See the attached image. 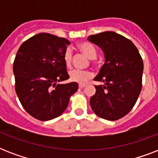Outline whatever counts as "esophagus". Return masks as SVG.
<instances>
[{"label":"esophagus","instance_id":"esophagus-1","mask_svg":"<svg viewBox=\"0 0 158 158\" xmlns=\"http://www.w3.org/2000/svg\"><path fill=\"white\" fill-rule=\"evenodd\" d=\"M85 86H86V84H79V87L80 88V89H84Z\"/></svg>","mask_w":158,"mask_h":158}]
</instances>
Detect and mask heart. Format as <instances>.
<instances>
[{
	"label": "heart",
	"instance_id": "1",
	"mask_svg": "<svg viewBox=\"0 0 158 158\" xmlns=\"http://www.w3.org/2000/svg\"><path fill=\"white\" fill-rule=\"evenodd\" d=\"M79 48L82 52L90 59H95L97 57V50L94 46L90 43H82L79 45ZM63 59L65 65L67 67H70L72 64V60H73V54H72L71 49L67 48L63 56ZM94 76V74L89 70H80V69H73L69 72V78L70 80L73 82H76L79 84H85L92 79Z\"/></svg>",
	"mask_w": 158,
	"mask_h": 158
}]
</instances>
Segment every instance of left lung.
<instances>
[{
  "instance_id": "8db88e82",
  "label": "left lung",
  "mask_w": 158,
  "mask_h": 158,
  "mask_svg": "<svg viewBox=\"0 0 158 158\" xmlns=\"http://www.w3.org/2000/svg\"><path fill=\"white\" fill-rule=\"evenodd\" d=\"M105 54V64L94 78L105 85H95L90 106L98 116L117 120L132 110L142 89L143 63L135 44L115 32L89 36Z\"/></svg>"
}]
</instances>
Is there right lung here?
Returning a JSON list of instances; mask_svg holds the SVG:
<instances>
[{
  "mask_svg": "<svg viewBox=\"0 0 158 158\" xmlns=\"http://www.w3.org/2000/svg\"><path fill=\"white\" fill-rule=\"evenodd\" d=\"M69 43L43 33L23 42L17 52L13 66L16 94L24 110L38 120L61 115L78 90L76 82L56 84L69 78L63 59Z\"/></svg>",
  "mask_w": 158,
  "mask_h": 158,
  "instance_id": "add662e5",
  "label": "right lung"
}]
</instances>
